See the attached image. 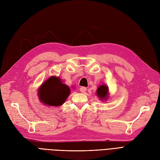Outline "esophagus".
<instances>
[{"label": "esophagus", "instance_id": "obj_1", "mask_svg": "<svg viewBox=\"0 0 160 160\" xmlns=\"http://www.w3.org/2000/svg\"><path fill=\"white\" fill-rule=\"evenodd\" d=\"M80 91L81 92H84L87 91V88L86 87H82L80 88Z\"/></svg>", "mask_w": 160, "mask_h": 160}]
</instances>
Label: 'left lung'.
I'll return each instance as SVG.
<instances>
[{"label":"left lung","instance_id":"left-lung-1","mask_svg":"<svg viewBox=\"0 0 160 160\" xmlns=\"http://www.w3.org/2000/svg\"><path fill=\"white\" fill-rule=\"evenodd\" d=\"M96 95L101 101H106L109 97V87L107 84H101L98 87Z\"/></svg>","mask_w":160,"mask_h":160}]
</instances>
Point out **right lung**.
Returning a JSON list of instances; mask_svg holds the SVG:
<instances>
[{
    "instance_id": "obj_1",
    "label": "right lung",
    "mask_w": 160,
    "mask_h": 160,
    "mask_svg": "<svg viewBox=\"0 0 160 160\" xmlns=\"http://www.w3.org/2000/svg\"><path fill=\"white\" fill-rule=\"evenodd\" d=\"M70 92V88L63 84L62 79L52 76L40 85L38 90V97L44 105L58 107L65 103Z\"/></svg>"
}]
</instances>
